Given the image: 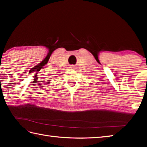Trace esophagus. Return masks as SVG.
<instances>
[{
  "label": "esophagus",
  "mask_w": 147,
  "mask_h": 147,
  "mask_svg": "<svg viewBox=\"0 0 147 147\" xmlns=\"http://www.w3.org/2000/svg\"><path fill=\"white\" fill-rule=\"evenodd\" d=\"M71 68H72V69H74V67H71Z\"/></svg>",
  "instance_id": "34e87169"
}]
</instances>
